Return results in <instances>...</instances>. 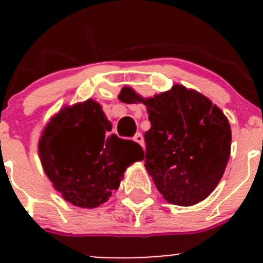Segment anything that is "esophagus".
<instances>
[{"label": "esophagus", "instance_id": "esophagus-1", "mask_svg": "<svg viewBox=\"0 0 263 263\" xmlns=\"http://www.w3.org/2000/svg\"><path fill=\"white\" fill-rule=\"evenodd\" d=\"M134 140H135V141L137 142V144H140V145H141L142 147L145 146V140H144V136H142V135L140 134V132H139V134H136V135H135Z\"/></svg>", "mask_w": 263, "mask_h": 263}]
</instances>
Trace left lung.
Here are the masks:
<instances>
[{"mask_svg": "<svg viewBox=\"0 0 263 263\" xmlns=\"http://www.w3.org/2000/svg\"><path fill=\"white\" fill-rule=\"evenodd\" d=\"M118 98L146 105L151 127L144 135L145 166L163 197L178 206L205 200L230 156L232 131L220 108L182 85L148 99L123 87Z\"/></svg>", "mask_w": 263, "mask_h": 263, "instance_id": "1", "label": "left lung"}]
</instances>
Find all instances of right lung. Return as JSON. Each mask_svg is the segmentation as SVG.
<instances>
[{
	"label": "right lung",
	"mask_w": 263,
	"mask_h": 263,
	"mask_svg": "<svg viewBox=\"0 0 263 263\" xmlns=\"http://www.w3.org/2000/svg\"><path fill=\"white\" fill-rule=\"evenodd\" d=\"M110 131L102 107L91 99L63 108L43 131L42 165L53 187L72 205L91 209L107 202L127 166L144 159L137 142Z\"/></svg>",
	"instance_id": "obj_1"
}]
</instances>
